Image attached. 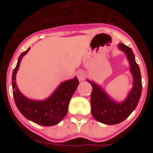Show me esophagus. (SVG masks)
Instances as JSON below:
<instances>
[{"label": "esophagus", "instance_id": "esophagus-1", "mask_svg": "<svg viewBox=\"0 0 153 153\" xmlns=\"http://www.w3.org/2000/svg\"><path fill=\"white\" fill-rule=\"evenodd\" d=\"M76 76H77L78 79L82 81L85 79V77H86V74L83 72V70H79V71H77V73H76Z\"/></svg>", "mask_w": 153, "mask_h": 153}]
</instances>
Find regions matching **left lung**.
Masks as SVG:
<instances>
[{
  "label": "left lung",
  "mask_w": 153,
  "mask_h": 153,
  "mask_svg": "<svg viewBox=\"0 0 153 153\" xmlns=\"http://www.w3.org/2000/svg\"><path fill=\"white\" fill-rule=\"evenodd\" d=\"M118 47L125 53L133 78L132 88L126 98L122 102H117L100 86L87 79L93 87L90 97L92 115L98 122L106 125L118 124L129 117L136 109L142 93L141 74L139 65L135 60L134 53L131 48L123 44H119Z\"/></svg>",
  "instance_id": "8db88e82"
}]
</instances>
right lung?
<instances>
[{
	"label": "right lung",
	"mask_w": 153,
	"mask_h": 153,
	"mask_svg": "<svg viewBox=\"0 0 153 153\" xmlns=\"http://www.w3.org/2000/svg\"><path fill=\"white\" fill-rule=\"evenodd\" d=\"M30 49V47L20 55L12 74V88L16 106L23 116L32 122L45 126H54L67 115L69 102L77 88L79 80L75 76L74 79L64 81L48 98L43 100H34L26 97L17 87L16 74L22 58Z\"/></svg>",
	"instance_id": "obj_1"
}]
</instances>
